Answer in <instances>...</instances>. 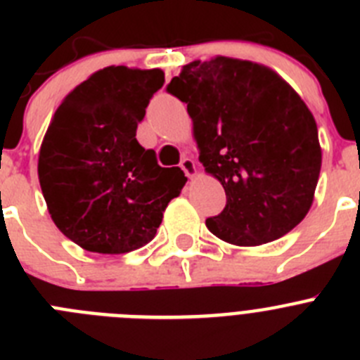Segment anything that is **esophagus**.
I'll use <instances>...</instances> for the list:
<instances>
[{
  "label": "esophagus",
  "instance_id": "obj_1",
  "mask_svg": "<svg viewBox=\"0 0 360 360\" xmlns=\"http://www.w3.org/2000/svg\"><path fill=\"white\" fill-rule=\"evenodd\" d=\"M180 167H182V171L187 174V176H189V178H195V174H196V164H195V160H193V158L184 157L182 162H180Z\"/></svg>",
  "mask_w": 360,
  "mask_h": 360
}]
</instances>
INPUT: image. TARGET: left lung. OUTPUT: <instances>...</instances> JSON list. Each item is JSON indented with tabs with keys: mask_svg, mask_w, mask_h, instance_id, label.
Instances as JSON below:
<instances>
[{
	"mask_svg": "<svg viewBox=\"0 0 360 360\" xmlns=\"http://www.w3.org/2000/svg\"><path fill=\"white\" fill-rule=\"evenodd\" d=\"M167 91L187 104L200 162L227 203L205 219L219 240L240 247L274 241L307 216L321 171L314 115L278 73L257 63L193 61Z\"/></svg>",
	"mask_w": 360,
	"mask_h": 360,
	"instance_id": "8db88e82",
	"label": "left lung"
}]
</instances>
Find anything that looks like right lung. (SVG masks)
I'll return each instance as SVG.
<instances>
[{
  "instance_id": "1",
  "label": "right lung",
  "mask_w": 360,
  "mask_h": 360,
  "mask_svg": "<svg viewBox=\"0 0 360 360\" xmlns=\"http://www.w3.org/2000/svg\"><path fill=\"white\" fill-rule=\"evenodd\" d=\"M164 72L98 70L53 113L39 151V184L53 224L84 250L124 254L155 238L167 203L187 178L160 167L136 141Z\"/></svg>"
}]
</instances>
